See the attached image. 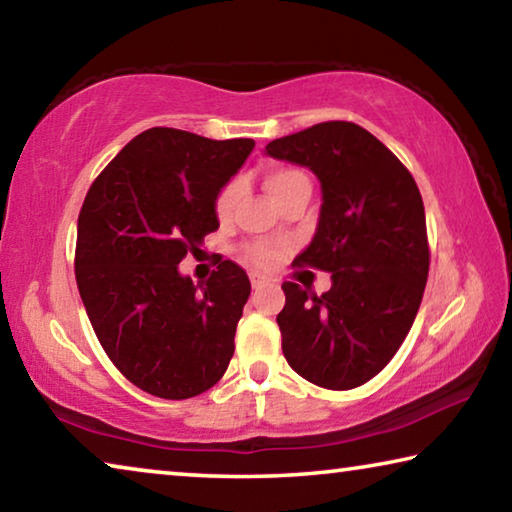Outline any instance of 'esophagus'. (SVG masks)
<instances>
[{
    "instance_id": "obj_1",
    "label": "esophagus",
    "mask_w": 512,
    "mask_h": 512,
    "mask_svg": "<svg viewBox=\"0 0 512 512\" xmlns=\"http://www.w3.org/2000/svg\"><path fill=\"white\" fill-rule=\"evenodd\" d=\"M250 284H253L255 291H259V289H264L266 284H268V277H264L262 273H250Z\"/></svg>"
}]
</instances>
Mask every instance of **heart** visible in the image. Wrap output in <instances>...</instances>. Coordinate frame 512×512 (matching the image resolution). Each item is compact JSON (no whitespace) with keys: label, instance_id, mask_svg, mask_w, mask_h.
Instances as JSON below:
<instances>
[{"label":"heart","instance_id":"b5f03b06","mask_svg":"<svg viewBox=\"0 0 512 512\" xmlns=\"http://www.w3.org/2000/svg\"><path fill=\"white\" fill-rule=\"evenodd\" d=\"M300 180H307V176L298 169H289V167H282V169H271L266 171L264 176V185L268 189V194H271L275 201L280 198L284 192L291 185L300 183ZM241 192H244V187H241L239 180H232V183L225 185L219 194H216V201H214V214L219 221H228L232 212H235V207L241 198ZM244 257L248 262H253L257 266H271L277 257V250L268 244H250L244 248Z\"/></svg>","mask_w":512,"mask_h":512}]
</instances>
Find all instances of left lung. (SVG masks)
<instances>
[{
	"mask_svg": "<svg viewBox=\"0 0 512 512\" xmlns=\"http://www.w3.org/2000/svg\"><path fill=\"white\" fill-rule=\"evenodd\" d=\"M320 180L318 228L293 266L332 273L323 296L284 282L282 352L311 384L350 391L386 368L429 275L427 219L409 169L352 121H323L266 144Z\"/></svg>",
	"mask_w": 512,
	"mask_h": 512,
	"instance_id": "1",
	"label": "left lung"
}]
</instances>
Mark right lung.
<instances>
[{
  "instance_id": "right-lung-1",
  "label": "right lung",
  "mask_w": 512,
  "mask_h": 512,
  "mask_svg": "<svg viewBox=\"0 0 512 512\" xmlns=\"http://www.w3.org/2000/svg\"><path fill=\"white\" fill-rule=\"evenodd\" d=\"M253 146L248 137L149 128L112 158L83 201L74 271L92 329L121 375L162 400L205 393L235 354L246 271L219 259L194 284L178 264L219 228L216 194Z\"/></svg>"
}]
</instances>
